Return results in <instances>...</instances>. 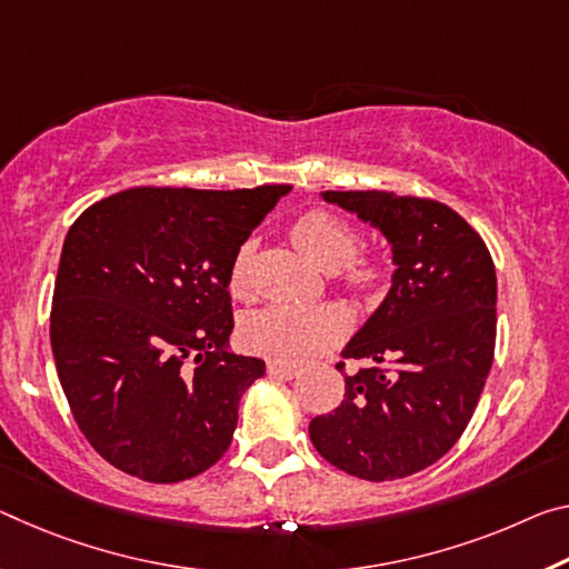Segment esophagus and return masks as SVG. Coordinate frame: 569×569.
<instances>
[{"mask_svg":"<svg viewBox=\"0 0 569 569\" xmlns=\"http://www.w3.org/2000/svg\"><path fill=\"white\" fill-rule=\"evenodd\" d=\"M268 375L276 377V380H293V377H299V367L283 365V362H268Z\"/></svg>","mask_w":569,"mask_h":569,"instance_id":"obj_1","label":"esophagus"}]
</instances>
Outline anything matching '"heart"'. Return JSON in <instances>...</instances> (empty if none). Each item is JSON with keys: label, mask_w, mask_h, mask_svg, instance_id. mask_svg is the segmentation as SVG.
I'll return each mask as SVG.
<instances>
[{"label": "heart", "mask_w": 569, "mask_h": 569, "mask_svg": "<svg viewBox=\"0 0 569 569\" xmlns=\"http://www.w3.org/2000/svg\"><path fill=\"white\" fill-rule=\"evenodd\" d=\"M291 240L313 266L329 273L339 270L351 286L369 288L380 278V270L372 263L355 260L357 232L329 212L311 210L301 214L291 228ZM250 256L252 242H242L232 256L228 286L236 296H248L250 291ZM347 331L349 313L339 303H268L242 321V341L252 351L288 365H301L319 357Z\"/></svg>", "instance_id": "1"}]
</instances>
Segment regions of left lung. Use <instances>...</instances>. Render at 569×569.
<instances>
[{"mask_svg":"<svg viewBox=\"0 0 569 569\" xmlns=\"http://www.w3.org/2000/svg\"><path fill=\"white\" fill-rule=\"evenodd\" d=\"M321 200L380 230L395 273L341 351L372 367L345 375L339 408L309 422L311 443L365 481L405 479L456 446L481 398L496 345L493 260L479 232L436 200L377 189Z\"/></svg>","mask_w":569,"mask_h":569,"instance_id":"obj_1","label":"left lung"}]
</instances>
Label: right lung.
I'll use <instances>...</instances> for the list:
<instances>
[{
	"label": "right lung",
	"mask_w": 569,
	"mask_h": 569,
	"mask_svg": "<svg viewBox=\"0 0 569 569\" xmlns=\"http://www.w3.org/2000/svg\"><path fill=\"white\" fill-rule=\"evenodd\" d=\"M288 184L133 187L62 242L50 313L58 377L108 463L177 483L218 463L266 362L230 351L228 270Z\"/></svg>",
	"instance_id": "obj_1"
}]
</instances>
